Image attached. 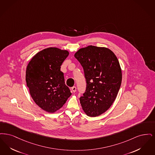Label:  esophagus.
I'll return each instance as SVG.
<instances>
[{"label":"esophagus","instance_id":"1","mask_svg":"<svg viewBox=\"0 0 155 155\" xmlns=\"http://www.w3.org/2000/svg\"><path fill=\"white\" fill-rule=\"evenodd\" d=\"M72 91L74 93H75L76 91V87L75 86L72 87Z\"/></svg>","mask_w":155,"mask_h":155}]
</instances>
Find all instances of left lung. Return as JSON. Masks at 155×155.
Returning <instances> with one entry per match:
<instances>
[{"mask_svg": "<svg viewBox=\"0 0 155 155\" xmlns=\"http://www.w3.org/2000/svg\"><path fill=\"white\" fill-rule=\"evenodd\" d=\"M74 57L83 68L87 83L80 98L82 109L88 116H100L112 105L120 87L119 62L110 49L94 46L79 49Z\"/></svg>", "mask_w": 155, "mask_h": 155, "instance_id": "left-lung-1", "label": "left lung"}]
</instances>
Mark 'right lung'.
Listing matches in <instances>:
<instances>
[{
  "label": "right lung",
  "mask_w": 155,
  "mask_h": 155,
  "mask_svg": "<svg viewBox=\"0 0 155 155\" xmlns=\"http://www.w3.org/2000/svg\"><path fill=\"white\" fill-rule=\"evenodd\" d=\"M68 55L67 50L49 47L35 55L28 64L25 79L30 94L35 102L47 112L60 109L72 94L60 71Z\"/></svg>",
  "instance_id": "1"
}]
</instances>
